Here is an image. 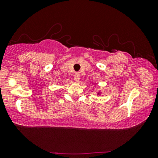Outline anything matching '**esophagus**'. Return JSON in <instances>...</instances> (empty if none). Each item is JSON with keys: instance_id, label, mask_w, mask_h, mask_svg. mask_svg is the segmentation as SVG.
Here are the masks:
<instances>
[{"instance_id": "esophagus-1", "label": "esophagus", "mask_w": 158, "mask_h": 158, "mask_svg": "<svg viewBox=\"0 0 158 158\" xmlns=\"http://www.w3.org/2000/svg\"><path fill=\"white\" fill-rule=\"evenodd\" d=\"M80 77H81V75H80V74H79L78 73H75V75H74V81L75 82H78L79 80H80Z\"/></svg>"}]
</instances>
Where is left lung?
I'll return each instance as SVG.
<instances>
[{
    "label": "left lung",
    "instance_id": "left-lung-1",
    "mask_svg": "<svg viewBox=\"0 0 158 158\" xmlns=\"http://www.w3.org/2000/svg\"><path fill=\"white\" fill-rule=\"evenodd\" d=\"M97 95H101V93H100V92H98V94H97Z\"/></svg>",
    "mask_w": 158,
    "mask_h": 158
}]
</instances>
